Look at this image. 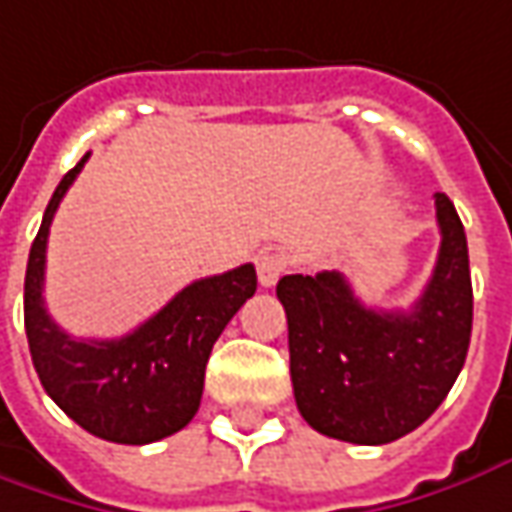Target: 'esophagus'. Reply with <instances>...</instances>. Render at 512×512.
<instances>
[{
    "mask_svg": "<svg viewBox=\"0 0 512 512\" xmlns=\"http://www.w3.org/2000/svg\"><path fill=\"white\" fill-rule=\"evenodd\" d=\"M285 271V257L274 255V252H263L257 255V280L263 288H271V285L280 280V274Z\"/></svg>",
    "mask_w": 512,
    "mask_h": 512,
    "instance_id": "34e87169",
    "label": "esophagus"
}]
</instances>
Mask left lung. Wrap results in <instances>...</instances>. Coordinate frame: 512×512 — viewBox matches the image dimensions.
Returning a JSON list of instances; mask_svg holds the SVG:
<instances>
[{"mask_svg":"<svg viewBox=\"0 0 512 512\" xmlns=\"http://www.w3.org/2000/svg\"><path fill=\"white\" fill-rule=\"evenodd\" d=\"M440 252L409 311L367 308L339 271L285 274L291 384L308 426L384 446L426 423L460 375L474 322L468 241L451 198L434 196Z\"/></svg>","mask_w":512,"mask_h":512,"instance_id":"8db88e82","label":"left lung"}]
</instances>
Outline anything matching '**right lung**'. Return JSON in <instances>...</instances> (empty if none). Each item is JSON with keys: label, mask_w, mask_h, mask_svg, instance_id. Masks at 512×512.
I'll use <instances>...</instances> for the list:
<instances>
[{"label": "right lung", "mask_w": 512, "mask_h": 512, "mask_svg": "<svg viewBox=\"0 0 512 512\" xmlns=\"http://www.w3.org/2000/svg\"><path fill=\"white\" fill-rule=\"evenodd\" d=\"M89 154L55 187L24 274V330L41 387L81 429L145 446L184 429L198 412L212 344L257 291L252 263L196 280L120 339H75L44 305L52 215Z\"/></svg>", "instance_id": "obj_1"}]
</instances>
